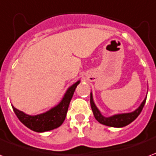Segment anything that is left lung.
<instances>
[{"label": "left lung", "instance_id": "1", "mask_svg": "<svg viewBox=\"0 0 156 156\" xmlns=\"http://www.w3.org/2000/svg\"><path fill=\"white\" fill-rule=\"evenodd\" d=\"M146 99L143 100V102L140 104V106L135 111L132 112V113L115 114V115L111 116V117H108L107 118V117H105V116L102 115L100 111L98 109V108L96 107L95 104L94 102L92 93H90V106L95 119L99 122V123L104 124L105 126H108V127H125V126H127V125L131 123L132 122L134 121L136 118L139 116L140 112L142 111L144 105L146 104Z\"/></svg>", "mask_w": 156, "mask_h": 156}]
</instances>
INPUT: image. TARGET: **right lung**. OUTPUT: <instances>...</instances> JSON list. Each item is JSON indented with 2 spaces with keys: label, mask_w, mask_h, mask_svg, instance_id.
Listing matches in <instances>:
<instances>
[{
  "label": "right lung",
  "mask_w": 156,
  "mask_h": 156,
  "mask_svg": "<svg viewBox=\"0 0 156 156\" xmlns=\"http://www.w3.org/2000/svg\"><path fill=\"white\" fill-rule=\"evenodd\" d=\"M80 80L70 86L63 96L62 99L55 107L47 111L46 113L38 115H29L12 106L13 110L19 120L28 128L37 132L51 131L60 127L65 120L69 105L74 94L75 90L80 84Z\"/></svg>",
  "instance_id": "obj_1"
}]
</instances>
